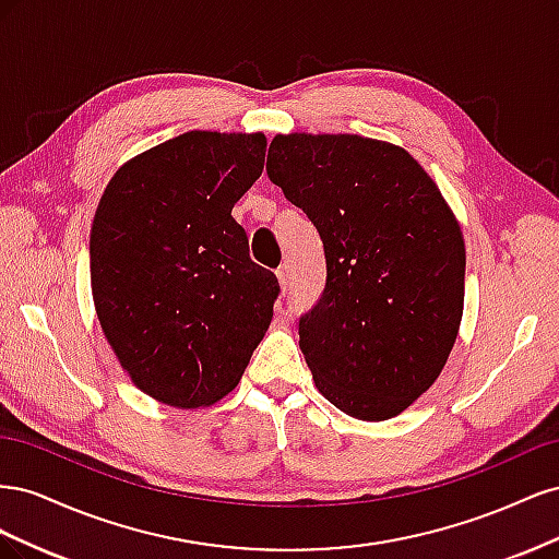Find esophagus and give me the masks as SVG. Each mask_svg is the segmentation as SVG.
Instances as JSON below:
<instances>
[{"label":"esophagus","mask_w":559,"mask_h":559,"mask_svg":"<svg viewBox=\"0 0 559 559\" xmlns=\"http://www.w3.org/2000/svg\"><path fill=\"white\" fill-rule=\"evenodd\" d=\"M277 280H280L282 292H289V286H292V267H289V263L280 265V270H277Z\"/></svg>","instance_id":"34e87169"}]
</instances>
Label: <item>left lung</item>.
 I'll return each instance as SVG.
<instances>
[{"label": "left lung", "instance_id": "1", "mask_svg": "<svg viewBox=\"0 0 559 559\" xmlns=\"http://www.w3.org/2000/svg\"><path fill=\"white\" fill-rule=\"evenodd\" d=\"M267 156L270 181L324 242L326 286L298 321L317 389L357 419L403 413L441 376L460 331V224L401 146L294 132Z\"/></svg>", "mask_w": 559, "mask_h": 559}]
</instances>
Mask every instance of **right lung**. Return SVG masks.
I'll return each mask as SVG.
<instances>
[{"label": "right lung", "instance_id": "obj_1", "mask_svg": "<svg viewBox=\"0 0 559 559\" xmlns=\"http://www.w3.org/2000/svg\"><path fill=\"white\" fill-rule=\"evenodd\" d=\"M265 146L261 132H183L128 160L97 205V319L132 382L175 408L235 389L273 319L280 282L230 216Z\"/></svg>", "mask_w": 559, "mask_h": 559}]
</instances>
